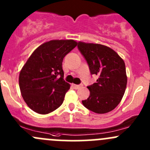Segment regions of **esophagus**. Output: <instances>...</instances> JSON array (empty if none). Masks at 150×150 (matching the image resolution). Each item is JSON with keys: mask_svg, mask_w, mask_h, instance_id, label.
<instances>
[{"mask_svg": "<svg viewBox=\"0 0 150 150\" xmlns=\"http://www.w3.org/2000/svg\"><path fill=\"white\" fill-rule=\"evenodd\" d=\"M72 86H73V87L75 88V89H78V88H81V87H82L83 85H75V84H73V85H72Z\"/></svg>", "mask_w": 150, "mask_h": 150, "instance_id": "obj_1", "label": "esophagus"}]
</instances>
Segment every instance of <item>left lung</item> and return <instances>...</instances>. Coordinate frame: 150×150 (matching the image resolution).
Returning a JSON list of instances; mask_svg holds the SVG:
<instances>
[{
	"label": "left lung",
	"mask_w": 150,
	"mask_h": 150,
	"mask_svg": "<svg viewBox=\"0 0 150 150\" xmlns=\"http://www.w3.org/2000/svg\"><path fill=\"white\" fill-rule=\"evenodd\" d=\"M78 49L88 64L92 75L99 77L88 88L89 97L82 101L86 108L98 114L114 110L125 93L127 75L123 59L111 48L98 43H78Z\"/></svg>",
	"instance_id": "8db88e82"
}]
</instances>
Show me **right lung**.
<instances>
[{"mask_svg":"<svg viewBox=\"0 0 150 150\" xmlns=\"http://www.w3.org/2000/svg\"><path fill=\"white\" fill-rule=\"evenodd\" d=\"M77 45L74 40H50L29 57L19 73V84L22 98L32 110L48 114L63 103L70 85L63 79L62 61Z\"/></svg>","mask_w":150,"mask_h":150,"instance_id":"1","label":"right lung"}]
</instances>
